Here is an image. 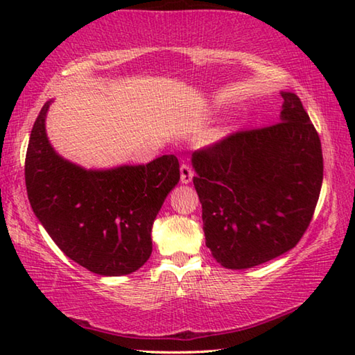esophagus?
Returning a JSON list of instances; mask_svg holds the SVG:
<instances>
[{
  "label": "esophagus",
  "mask_w": 355,
  "mask_h": 355,
  "mask_svg": "<svg viewBox=\"0 0 355 355\" xmlns=\"http://www.w3.org/2000/svg\"><path fill=\"white\" fill-rule=\"evenodd\" d=\"M192 177H194V171L191 169L189 164H182L180 167V180H182L183 184H188L192 182Z\"/></svg>",
  "instance_id": "obj_1"
}]
</instances>
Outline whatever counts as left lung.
Listing matches in <instances>:
<instances>
[{
    "label": "left lung",
    "instance_id": "obj_1",
    "mask_svg": "<svg viewBox=\"0 0 355 355\" xmlns=\"http://www.w3.org/2000/svg\"><path fill=\"white\" fill-rule=\"evenodd\" d=\"M282 98L279 123L192 153L207 248L227 269L254 268L291 250L320 199V136L296 94Z\"/></svg>",
    "mask_w": 355,
    "mask_h": 355
}]
</instances>
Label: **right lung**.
I'll list each match as a JSON object with an SVG mask.
<instances>
[{"label": "right lung", "instance_id": "right-lung-1", "mask_svg": "<svg viewBox=\"0 0 355 355\" xmlns=\"http://www.w3.org/2000/svg\"><path fill=\"white\" fill-rule=\"evenodd\" d=\"M42 107L29 137L25 180L34 214L70 260L98 275H127L152 254V227L180 180L175 155L148 164L84 169L48 141Z\"/></svg>", "mask_w": 355, "mask_h": 355}]
</instances>
